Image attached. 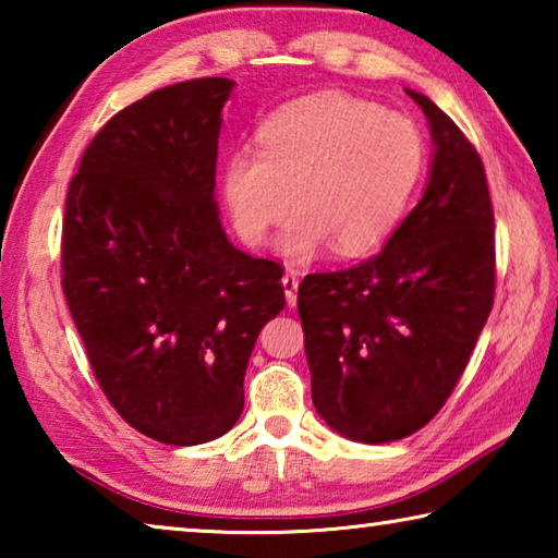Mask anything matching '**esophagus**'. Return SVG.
Wrapping results in <instances>:
<instances>
[{
    "label": "esophagus",
    "mask_w": 558,
    "mask_h": 558,
    "mask_svg": "<svg viewBox=\"0 0 558 558\" xmlns=\"http://www.w3.org/2000/svg\"><path fill=\"white\" fill-rule=\"evenodd\" d=\"M280 286H282V290H286V302H288V305L295 307V302H298V276H295V272L288 270L286 276H282Z\"/></svg>",
    "instance_id": "esophagus-1"
}]
</instances>
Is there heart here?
<instances>
[{
	"mask_svg": "<svg viewBox=\"0 0 558 558\" xmlns=\"http://www.w3.org/2000/svg\"><path fill=\"white\" fill-rule=\"evenodd\" d=\"M426 169V143L411 118L323 90L288 102L258 130V155L226 159L221 196L239 239L263 245L292 209L280 251L310 258L332 243L359 256L389 239Z\"/></svg>",
	"mask_w": 558,
	"mask_h": 558,
	"instance_id": "1",
	"label": "heart"
}]
</instances>
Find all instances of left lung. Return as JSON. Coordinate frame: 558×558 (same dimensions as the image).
I'll use <instances>...</instances> for the list:
<instances>
[{"label":"left lung","instance_id":"1","mask_svg":"<svg viewBox=\"0 0 558 558\" xmlns=\"http://www.w3.org/2000/svg\"><path fill=\"white\" fill-rule=\"evenodd\" d=\"M405 93L433 140L421 202L374 258L313 272L298 288L315 409L339 436L366 446L411 436L440 411L495 295L483 159L436 102Z\"/></svg>","mask_w":558,"mask_h":558}]
</instances>
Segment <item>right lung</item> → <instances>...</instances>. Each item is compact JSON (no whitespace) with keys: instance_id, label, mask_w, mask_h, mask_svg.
Instances as JSON below:
<instances>
[{"instance_id":"right-lung-1","label":"right lung","mask_w":558,"mask_h":558,"mask_svg":"<svg viewBox=\"0 0 558 558\" xmlns=\"http://www.w3.org/2000/svg\"><path fill=\"white\" fill-rule=\"evenodd\" d=\"M235 83L159 88L106 122L71 179L63 295L108 401L167 446L223 436L282 268L226 239L216 204L221 110Z\"/></svg>"}]
</instances>
